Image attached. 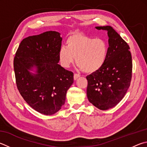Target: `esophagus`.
<instances>
[{"label": "esophagus", "mask_w": 147, "mask_h": 147, "mask_svg": "<svg viewBox=\"0 0 147 147\" xmlns=\"http://www.w3.org/2000/svg\"><path fill=\"white\" fill-rule=\"evenodd\" d=\"M80 77V75L78 74H74V80H76L77 79H78Z\"/></svg>", "instance_id": "34e87169"}]
</instances>
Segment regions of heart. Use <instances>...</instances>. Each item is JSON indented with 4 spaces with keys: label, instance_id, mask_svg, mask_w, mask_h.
Wrapping results in <instances>:
<instances>
[{
    "label": "heart",
    "instance_id": "obj_1",
    "mask_svg": "<svg viewBox=\"0 0 147 147\" xmlns=\"http://www.w3.org/2000/svg\"><path fill=\"white\" fill-rule=\"evenodd\" d=\"M67 47L62 46L58 52L61 65L69 67L76 58V63L86 73H93L102 67L108 56V44L100 38L74 34L66 41Z\"/></svg>",
    "mask_w": 147,
    "mask_h": 147
}]
</instances>
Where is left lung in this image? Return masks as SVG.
<instances>
[{
    "instance_id": "left-lung-1",
    "label": "left lung",
    "mask_w": 147,
    "mask_h": 147,
    "mask_svg": "<svg viewBox=\"0 0 147 147\" xmlns=\"http://www.w3.org/2000/svg\"><path fill=\"white\" fill-rule=\"evenodd\" d=\"M107 31L109 51L106 62L98 71L88 75L87 96L100 110H108L120 102L132 78V56L129 45L110 26H97Z\"/></svg>"
}]
</instances>
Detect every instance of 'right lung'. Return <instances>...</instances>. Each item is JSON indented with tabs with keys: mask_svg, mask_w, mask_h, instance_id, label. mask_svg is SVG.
Here are the masks:
<instances>
[{
	"mask_svg": "<svg viewBox=\"0 0 147 147\" xmlns=\"http://www.w3.org/2000/svg\"><path fill=\"white\" fill-rule=\"evenodd\" d=\"M62 38L49 31L22 40L13 62L17 86L34 110L52 115L64 105L73 73L58 64Z\"/></svg>",
	"mask_w": 147,
	"mask_h": 147,
	"instance_id": "1",
	"label": "right lung"
}]
</instances>
